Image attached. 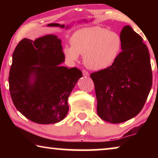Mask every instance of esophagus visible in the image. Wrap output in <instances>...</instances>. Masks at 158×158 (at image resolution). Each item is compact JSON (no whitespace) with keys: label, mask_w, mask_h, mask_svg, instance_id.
<instances>
[{"label":"esophagus","mask_w":158,"mask_h":158,"mask_svg":"<svg viewBox=\"0 0 158 158\" xmlns=\"http://www.w3.org/2000/svg\"><path fill=\"white\" fill-rule=\"evenodd\" d=\"M82 73H83V75L85 76V77H89V73H88L86 70H82Z\"/></svg>","instance_id":"obj_1"}]
</instances>
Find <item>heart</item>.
Returning <instances> with one entry per match:
<instances>
[{
    "label": "heart",
    "instance_id": "1",
    "mask_svg": "<svg viewBox=\"0 0 158 158\" xmlns=\"http://www.w3.org/2000/svg\"><path fill=\"white\" fill-rule=\"evenodd\" d=\"M70 43L71 46L63 49L67 59L74 62L79 55L84 56L85 65L93 70L110 67L118 56L122 47L118 34L98 26L77 31L71 37Z\"/></svg>",
    "mask_w": 158,
    "mask_h": 158
}]
</instances>
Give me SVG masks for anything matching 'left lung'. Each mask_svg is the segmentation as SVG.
<instances>
[{
    "mask_svg": "<svg viewBox=\"0 0 158 158\" xmlns=\"http://www.w3.org/2000/svg\"><path fill=\"white\" fill-rule=\"evenodd\" d=\"M120 37L123 52L115 62L90 74L98 116L111 123H120L137 116L152 86L150 55L142 37L130 26H124Z\"/></svg>",
    "mask_w": 158,
    "mask_h": 158,
    "instance_id": "left-lung-1",
    "label": "left lung"
}]
</instances>
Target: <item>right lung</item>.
Instances as JSON below:
<instances>
[{"mask_svg": "<svg viewBox=\"0 0 158 158\" xmlns=\"http://www.w3.org/2000/svg\"><path fill=\"white\" fill-rule=\"evenodd\" d=\"M65 61L60 39L47 35L23 39L16 47L10 70V92L20 113L39 124L62 121L68 100L82 73L60 65Z\"/></svg>", "mask_w": 158, "mask_h": 158, "instance_id": "right-lung-1", "label": "right lung"}]
</instances>
